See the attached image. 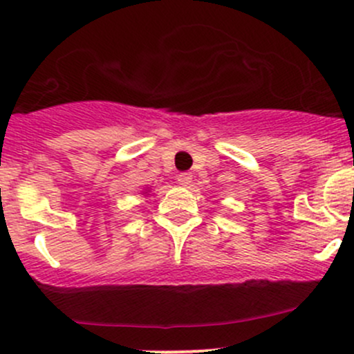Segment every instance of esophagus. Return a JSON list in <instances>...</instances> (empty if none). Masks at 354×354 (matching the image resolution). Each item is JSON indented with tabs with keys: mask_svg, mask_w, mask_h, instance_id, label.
<instances>
[{
	"mask_svg": "<svg viewBox=\"0 0 354 354\" xmlns=\"http://www.w3.org/2000/svg\"><path fill=\"white\" fill-rule=\"evenodd\" d=\"M176 180L181 186H188L189 183H192L193 176H192V173H181V174H178Z\"/></svg>",
	"mask_w": 354,
	"mask_h": 354,
	"instance_id": "obj_1",
	"label": "esophagus"
}]
</instances>
